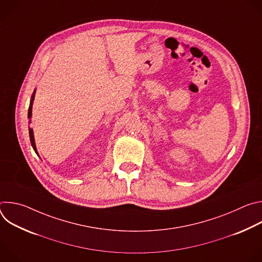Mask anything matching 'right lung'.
Instances as JSON below:
<instances>
[{
	"label": "right lung",
	"mask_w": 262,
	"mask_h": 262,
	"mask_svg": "<svg viewBox=\"0 0 262 262\" xmlns=\"http://www.w3.org/2000/svg\"><path fill=\"white\" fill-rule=\"evenodd\" d=\"M34 94L35 92L33 93L32 95V98H31V101H30V106H29V111H28V118L30 119L31 116H32V105H33V100H34ZM29 135H30V141H31V144H32V147L35 150V152L37 154V150H36V146H35V141H34V136H33V129L29 127ZM38 155V154H37Z\"/></svg>",
	"instance_id": "1"
}]
</instances>
